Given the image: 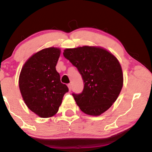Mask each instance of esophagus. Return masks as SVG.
<instances>
[{
	"label": "esophagus",
	"instance_id": "1",
	"mask_svg": "<svg viewBox=\"0 0 152 152\" xmlns=\"http://www.w3.org/2000/svg\"><path fill=\"white\" fill-rule=\"evenodd\" d=\"M68 87H69V91H71V83H69V84H68Z\"/></svg>",
	"mask_w": 152,
	"mask_h": 152
}]
</instances>
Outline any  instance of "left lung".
Listing matches in <instances>:
<instances>
[{
	"mask_svg": "<svg viewBox=\"0 0 152 152\" xmlns=\"http://www.w3.org/2000/svg\"><path fill=\"white\" fill-rule=\"evenodd\" d=\"M64 56L78 69L83 78L82 93L73 94L85 114L100 116L117 99L124 77L121 64L111 52L99 46L66 48Z\"/></svg>",
	"mask_w": 152,
	"mask_h": 152,
	"instance_id": "left-lung-1",
	"label": "left lung"
}]
</instances>
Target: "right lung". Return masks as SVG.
I'll return each instance as SVG.
<instances>
[{
  "instance_id": "obj_1",
  "label": "right lung",
  "mask_w": 152,
  "mask_h": 152,
  "mask_svg": "<svg viewBox=\"0 0 152 152\" xmlns=\"http://www.w3.org/2000/svg\"><path fill=\"white\" fill-rule=\"evenodd\" d=\"M59 48L50 47L34 53L26 61L19 76V88L24 102L41 118L53 116L69 88L61 82L56 69Z\"/></svg>"
}]
</instances>
